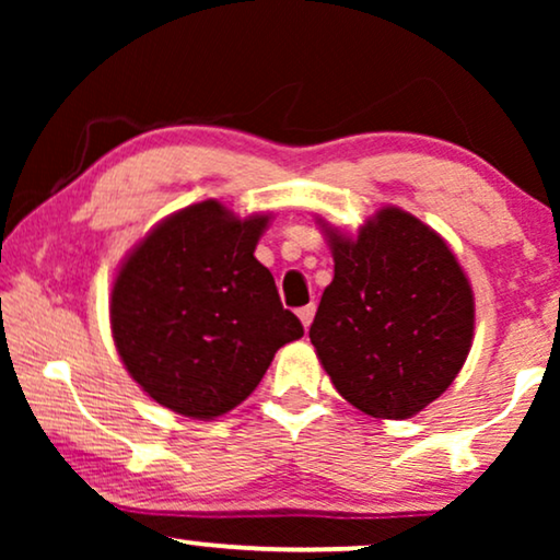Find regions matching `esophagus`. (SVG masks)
Listing matches in <instances>:
<instances>
[{"mask_svg":"<svg viewBox=\"0 0 560 560\" xmlns=\"http://www.w3.org/2000/svg\"><path fill=\"white\" fill-rule=\"evenodd\" d=\"M313 316H316V305H303V308H298V318H301L303 328H308L313 324Z\"/></svg>","mask_w":560,"mask_h":560,"instance_id":"esophagus-1","label":"esophagus"}]
</instances>
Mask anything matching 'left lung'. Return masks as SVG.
Segmentation results:
<instances>
[{"mask_svg": "<svg viewBox=\"0 0 560 560\" xmlns=\"http://www.w3.org/2000/svg\"><path fill=\"white\" fill-rule=\"evenodd\" d=\"M334 280L311 343L343 400L402 420L446 393L474 336V295L448 244L408 211L387 209L349 240L328 229Z\"/></svg>", "mask_w": 560, "mask_h": 560, "instance_id": "8db88e82", "label": "left lung"}]
</instances>
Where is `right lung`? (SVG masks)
Wrapping results in <instances>:
<instances>
[{
    "instance_id": "obj_1",
    "label": "right lung",
    "mask_w": 560,
    "mask_h": 560,
    "mask_svg": "<svg viewBox=\"0 0 560 560\" xmlns=\"http://www.w3.org/2000/svg\"><path fill=\"white\" fill-rule=\"evenodd\" d=\"M270 217L236 219L219 201L152 229L112 288V334L132 380L167 410L219 418L247 400L275 351L301 339L255 247Z\"/></svg>"
}]
</instances>
